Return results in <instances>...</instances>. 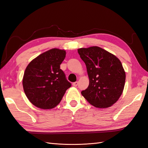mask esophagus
Masks as SVG:
<instances>
[{"label":"esophagus","mask_w":148,"mask_h":148,"mask_svg":"<svg viewBox=\"0 0 148 148\" xmlns=\"http://www.w3.org/2000/svg\"><path fill=\"white\" fill-rule=\"evenodd\" d=\"M78 82H75L73 83V86H75V87H76V86H77V85H78Z\"/></svg>","instance_id":"1"}]
</instances>
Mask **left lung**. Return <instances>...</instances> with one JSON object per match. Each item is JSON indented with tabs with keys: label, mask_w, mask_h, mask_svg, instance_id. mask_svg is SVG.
Wrapping results in <instances>:
<instances>
[{
	"label": "left lung",
	"mask_w": 148,
	"mask_h": 148,
	"mask_svg": "<svg viewBox=\"0 0 148 148\" xmlns=\"http://www.w3.org/2000/svg\"><path fill=\"white\" fill-rule=\"evenodd\" d=\"M78 52L86 66L89 79L82 95L97 108H107L118 101L123 91L125 72L118 58L99 47L80 48Z\"/></svg>",
	"instance_id": "8db88e82"
}]
</instances>
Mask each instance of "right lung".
Listing matches in <instances>:
<instances>
[{
	"instance_id": "right-lung-1",
	"label": "right lung",
	"mask_w": 148,
	"mask_h": 148,
	"mask_svg": "<svg viewBox=\"0 0 148 148\" xmlns=\"http://www.w3.org/2000/svg\"><path fill=\"white\" fill-rule=\"evenodd\" d=\"M66 52L52 49L36 57L25 69L23 86L29 101L38 108L51 109L61 101L71 83L60 65Z\"/></svg>"
}]
</instances>
